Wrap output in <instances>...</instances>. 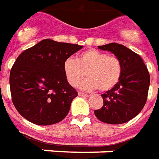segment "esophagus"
<instances>
[{"mask_svg":"<svg viewBox=\"0 0 159 159\" xmlns=\"http://www.w3.org/2000/svg\"><path fill=\"white\" fill-rule=\"evenodd\" d=\"M78 95L79 96H83V97H89V94H87V93H82V92H79L78 93Z\"/></svg>","mask_w":159,"mask_h":159,"instance_id":"obj_1","label":"esophagus"}]
</instances>
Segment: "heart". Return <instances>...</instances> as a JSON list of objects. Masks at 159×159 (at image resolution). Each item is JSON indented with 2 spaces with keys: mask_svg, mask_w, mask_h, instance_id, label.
Listing matches in <instances>:
<instances>
[{
  "mask_svg": "<svg viewBox=\"0 0 159 159\" xmlns=\"http://www.w3.org/2000/svg\"><path fill=\"white\" fill-rule=\"evenodd\" d=\"M67 82L77 86L87 76L89 79L81 84L83 89L94 90L99 88L102 92L112 89L121 79L123 63L115 55L97 49H89L82 52L76 60L67 59L63 66Z\"/></svg>",
  "mask_w": 159,
  "mask_h": 159,
  "instance_id": "heart-1",
  "label": "heart"
}]
</instances>
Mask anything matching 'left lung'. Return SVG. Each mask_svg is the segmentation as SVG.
Masks as SVG:
<instances>
[{"label":"left lung","instance_id":"1","mask_svg":"<svg viewBox=\"0 0 159 159\" xmlns=\"http://www.w3.org/2000/svg\"><path fill=\"white\" fill-rule=\"evenodd\" d=\"M110 51L123 63L121 79L112 89L101 96L103 107L94 111L98 119L109 124H121L137 116L147 102L150 75L139 54L115 42L98 46Z\"/></svg>","mask_w":159,"mask_h":159}]
</instances>
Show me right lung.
Segmentation results:
<instances>
[{
	"label": "right lung",
	"mask_w": 159,
	"mask_h": 159,
	"mask_svg": "<svg viewBox=\"0 0 159 159\" xmlns=\"http://www.w3.org/2000/svg\"><path fill=\"white\" fill-rule=\"evenodd\" d=\"M83 46L42 40L18 57L10 71L12 103L19 114L37 125L62 121L76 90L67 82L63 66Z\"/></svg>",
	"instance_id": "right-lung-1"
}]
</instances>
